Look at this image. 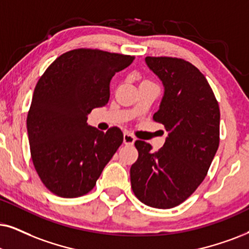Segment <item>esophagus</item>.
<instances>
[{"instance_id":"34e87169","label":"esophagus","mask_w":249,"mask_h":249,"mask_svg":"<svg viewBox=\"0 0 249 249\" xmlns=\"http://www.w3.org/2000/svg\"><path fill=\"white\" fill-rule=\"evenodd\" d=\"M123 141H124L125 144H133L134 141H135V138L134 135H132L131 133H124V137H123Z\"/></svg>"}]
</instances>
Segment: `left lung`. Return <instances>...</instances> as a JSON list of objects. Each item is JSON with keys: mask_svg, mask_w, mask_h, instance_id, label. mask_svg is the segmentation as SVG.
Listing matches in <instances>:
<instances>
[{"mask_svg": "<svg viewBox=\"0 0 249 249\" xmlns=\"http://www.w3.org/2000/svg\"><path fill=\"white\" fill-rule=\"evenodd\" d=\"M164 86L153 119L169 132L163 147L152 152L135 141L139 153L130 170L131 187L141 202L169 209L184 202L207 176L219 144V107L206 77L190 62L146 57Z\"/></svg>", "mask_w": 249, "mask_h": 249, "instance_id": "left-lung-1", "label": "left lung"}]
</instances>
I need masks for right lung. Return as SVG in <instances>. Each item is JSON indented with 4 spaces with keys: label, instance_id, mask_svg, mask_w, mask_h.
Returning a JSON list of instances; mask_svg holds the SVG:
<instances>
[{
    "label": "right lung",
    "instance_id": "1",
    "mask_svg": "<svg viewBox=\"0 0 249 249\" xmlns=\"http://www.w3.org/2000/svg\"><path fill=\"white\" fill-rule=\"evenodd\" d=\"M134 56L99 49H73L55 59L41 75L27 115L31 156L50 192L78 197L95 186L123 142V132H102L87 124L94 108L106 106L110 81Z\"/></svg>",
    "mask_w": 249,
    "mask_h": 249
}]
</instances>
